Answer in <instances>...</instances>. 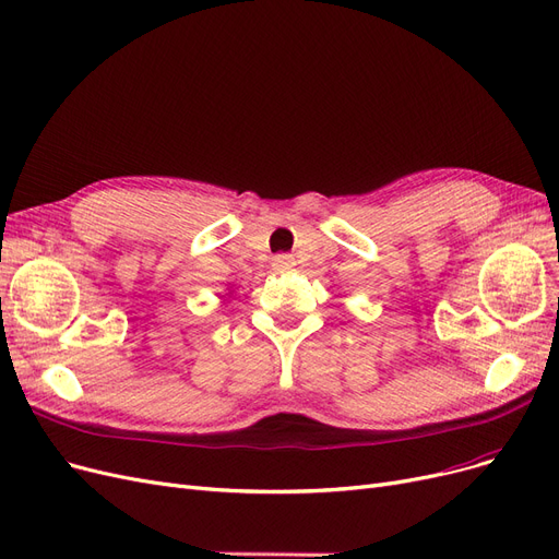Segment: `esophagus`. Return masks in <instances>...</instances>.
<instances>
[{
  "label": "esophagus",
  "mask_w": 559,
  "mask_h": 559,
  "mask_svg": "<svg viewBox=\"0 0 559 559\" xmlns=\"http://www.w3.org/2000/svg\"><path fill=\"white\" fill-rule=\"evenodd\" d=\"M294 265H296L294 257H288V254H277V257H273V267H275V271H292Z\"/></svg>",
  "instance_id": "obj_1"
}]
</instances>
